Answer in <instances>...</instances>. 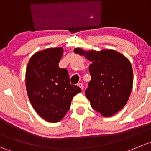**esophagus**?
Instances as JSON below:
<instances>
[{
    "label": "esophagus",
    "mask_w": 151,
    "mask_h": 151,
    "mask_svg": "<svg viewBox=\"0 0 151 151\" xmlns=\"http://www.w3.org/2000/svg\"><path fill=\"white\" fill-rule=\"evenodd\" d=\"M78 86L80 87V88H81V89H83V83H78Z\"/></svg>",
    "instance_id": "esophagus-1"
}]
</instances>
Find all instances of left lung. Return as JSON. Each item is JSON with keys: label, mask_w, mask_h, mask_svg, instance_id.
<instances>
[{"label": "left lung", "mask_w": 151, "mask_h": 151, "mask_svg": "<svg viewBox=\"0 0 151 151\" xmlns=\"http://www.w3.org/2000/svg\"><path fill=\"white\" fill-rule=\"evenodd\" d=\"M74 53L91 62V79L85 91L91 108L103 117H110L125 106L133 85V70L129 60L113 49L83 50Z\"/></svg>", "instance_id": "8db88e82"}]
</instances>
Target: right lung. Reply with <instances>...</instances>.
<instances>
[{
    "mask_svg": "<svg viewBox=\"0 0 151 151\" xmlns=\"http://www.w3.org/2000/svg\"><path fill=\"white\" fill-rule=\"evenodd\" d=\"M62 47L35 52L26 68L27 95L36 113L50 123L61 121L70 108L73 97L81 89L70 83L68 71L59 68Z\"/></svg>",
    "mask_w": 151,
    "mask_h": 151,
    "instance_id": "right-lung-1",
    "label": "right lung"
}]
</instances>
